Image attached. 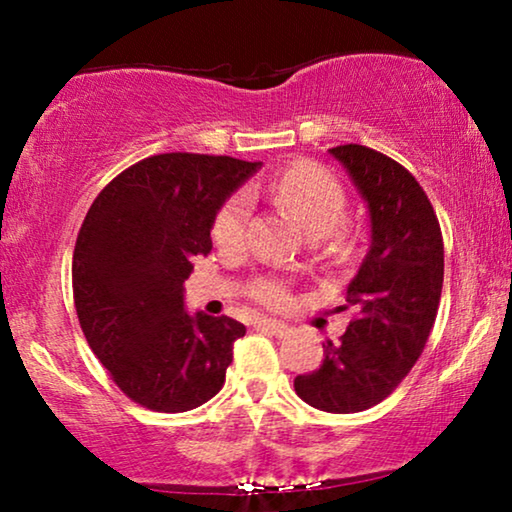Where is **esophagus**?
Here are the masks:
<instances>
[{
	"mask_svg": "<svg viewBox=\"0 0 512 512\" xmlns=\"http://www.w3.org/2000/svg\"><path fill=\"white\" fill-rule=\"evenodd\" d=\"M256 328H261V331H268L272 335H284L286 331H289V326L282 324V321H277V319H258Z\"/></svg>",
	"mask_w": 512,
	"mask_h": 512,
	"instance_id": "34e87169",
	"label": "esophagus"
}]
</instances>
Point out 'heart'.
Wrapping results in <instances>:
<instances>
[{"mask_svg": "<svg viewBox=\"0 0 512 512\" xmlns=\"http://www.w3.org/2000/svg\"><path fill=\"white\" fill-rule=\"evenodd\" d=\"M272 193L310 237L331 235L345 221L347 195L340 181L324 167L312 163H298L284 170L272 181ZM251 214V195L247 191L233 193L219 207L214 216L212 235L221 247H237L247 233ZM251 296L268 307H284L289 303V293L272 279H258L251 286Z\"/></svg>", "mask_w": 512, "mask_h": 512, "instance_id": "1", "label": "heart"}]
</instances>
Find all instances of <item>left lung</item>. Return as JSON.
<instances>
[{"label":"left lung","mask_w":512,"mask_h":512,"mask_svg":"<svg viewBox=\"0 0 512 512\" xmlns=\"http://www.w3.org/2000/svg\"><path fill=\"white\" fill-rule=\"evenodd\" d=\"M328 153L366 200L370 251L340 307L359 314L293 387L312 408L349 415L384 401L422 356L443 291V233L424 188L396 160L361 144Z\"/></svg>","instance_id":"obj_1"}]
</instances>
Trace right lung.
Instances as JSON below:
<instances>
[{
    "label": "right lung",
    "instance_id": "obj_1",
    "mask_svg": "<svg viewBox=\"0 0 512 512\" xmlns=\"http://www.w3.org/2000/svg\"><path fill=\"white\" fill-rule=\"evenodd\" d=\"M261 163L160 153L123 170L90 205L72 261L90 349L130 401L156 412L207 403L226 382L240 321L184 310L195 256L219 207Z\"/></svg>",
    "mask_w": 512,
    "mask_h": 512
}]
</instances>
